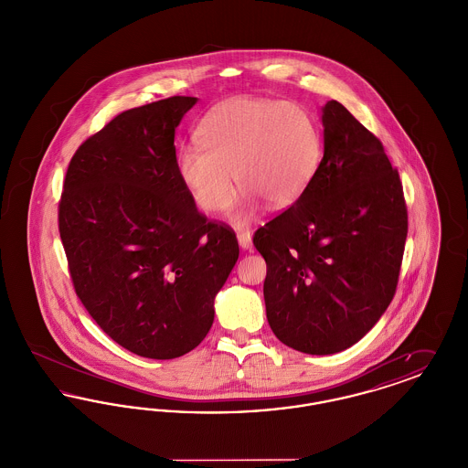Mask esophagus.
I'll return each instance as SVG.
<instances>
[{
  "label": "esophagus",
  "mask_w": 468,
  "mask_h": 468,
  "mask_svg": "<svg viewBox=\"0 0 468 468\" xmlns=\"http://www.w3.org/2000/svg\"><path fill=\"white\" fill-rule=\"evenodd\" d=\"M237 240H239V245L242 249H249L250 244H252V235H250V231H239L237 233Z\"/></svg>",
  "instance_id": "34e87169"
}]
</instances>
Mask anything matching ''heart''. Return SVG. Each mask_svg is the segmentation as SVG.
Returning <instances> with one entry per match:
<instances>
[{"label":"heart","instance_id":"1","mask_svg":"<svg viewBox=\"0 0 468 468\" xmlns=\"http://www.w3.org/2000/svg\"><path fill=\"white\" fill-rule=\"evenodd\" d=\"M201 149L184 147L176 168L191 198L208 214L226 210L245 189L231 221L249 223L261 201L284 210L311 187L321 159L317 121L302 105L268 98H231L216 105L197 130ZM236 177H232V174Z\"/></svg>","mask_w":468,"mask_h":468}]
</instances>
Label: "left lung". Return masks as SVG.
<instances>
[{
  "label": "left lung",
  "instance_id": "8db88e82",
  "mask_svg": "<svg viewBox=\"0 0 468 468\" xmlns=\"http://www.w3.org/2000/svg\"><path fill=\"white\" fill-rule=\"evenodd\" d=\"M324 154L307 193L254 233L275 336L335 355L368 334L391 303L407 239L399 172L338 101L321 109Z\"/></svg>",
  "mask_w": 468,
  "mask_h": 468
}]
</instances>
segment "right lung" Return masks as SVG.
Wrapping results in <instances>:
<instances>
[{"instance_id": "add662e5", "label": "right lung", "mask_w": 468, "mask_h": 468, "mask_svg": "<svg viewBox=\"0 0 468 468\" xmlns=\"http://www.w3.org/2000/svg\"><path fill=\"white\" fill-rule=\"evenodd\" d=\"M198 98L122 112L71 157L59 235L75 292L98 326L151 359L193 351L239 260L235 233L198 212L176 168V130Z\"/></svg>"}]
</instances>
